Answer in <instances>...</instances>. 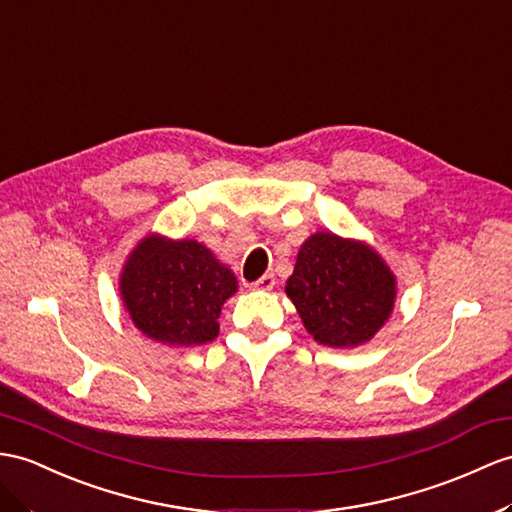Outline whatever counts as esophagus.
<instances>
[{"label":"esophagus","mask_w":512,"mask_h":512,"mask_svg":"<svg viewBox=\"0 0 512 512\" xmlns=\"http://www.w3.org/2000/svg\"><path fill=\"white\" fill-rule=\"evenodd\" d=\"M273 284H276V278H273V273H265V276L260 278V280H256L252 286H254L256 291H271Z\"/></svg>","instance_id":"1"}]
</instances>
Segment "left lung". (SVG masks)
Here are the masks:
<instances>
[{
    "label": "left lung",
    "instance_id": "8db88e82",
    "mask_svg": "<svg viewBox=\"0 0 512 512\" xmlns=\"http://www.w3.org/2000/svg\"><path fill=\"white\" fill-rule=\"evenodd\" d=\"M286 295L317 343L356 347L391 317L395 276L369 245L317 232L299 247Z\"/></svg>",
    "mask_w": 512,
    "mask_h": 512
}]
</instances>
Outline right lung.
<instances>
[{"label": "right lung", "instance_id": "1", "mask_svg": "<svg viewBox=\"0 0 512 512\" xmlns=\"http://www.w3.org/2000/svg\"><path fill=\"white\" fill-rule=\"evenodd\" d=\"M121 299L134 326L165 345L217 339L219 313L236 293L234 273L197 241L149 234L123 267Z\"/></svg>", "mask_w": 512, "mask_h": 512}]
</instances>
